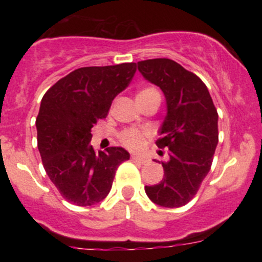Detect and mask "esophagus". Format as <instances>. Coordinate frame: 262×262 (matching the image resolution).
Wrapping results in <instances>:
<instances>
[{"label": "esophagus", "instance_id": "1", "mask_svg": "<svg viewBox=\"0 0 262 262\" xmlns=\"http://www.w3.org/2000/svg\"><path fill=\"white\" fill-rule=\"evenodd\" d=\"M132 159H133L134 161H138V162H140V164H143V165H145V164H148V160H146L145 158H141V156H139V155H132Z\"/></svg>", "mask_w": 262, "mask_h": 262}]
</instances>
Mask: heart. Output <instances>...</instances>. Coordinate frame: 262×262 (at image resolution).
<instances>
[{
	"label": "heart",
	"mask_w": 262,
	"mask_h": 262,
	"mask_svg": "<svg viewBox=\"0 0 262 262\" xmlns=\"http://www.w3.org/2000/svg\"><path fill=\"white\" fill-rule=\"evenodd\" d=\"M148 97H156L160 98V92L155 87H144L143 90H140L138 92L137 98H148ZM148 132L139 130V129L130 128L123 130L119 134V141L122 143V145H124L125 148L130 150H138L143 148V145L145 144V139L148 137Z\"/></svg>",
	"instance_id": "b5f03b06"
}]
</instances>
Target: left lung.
Wrapping results in <instances>:
<instances>
[{
  "instance_id": "1",
  "label": "left lung",
  "mask_w": 262,
  "mask_h": 262,
  "mask_svg": "<svg viewBox=\"0 0 262 262\" xmlns=\"http://www.w3.org/2000/svg\"><path fill=\"white\" fill-rule=\"evenodd\" d=\"M138 70L160 87L167 104L156 145L169 149V159L161 161L162 181L145 186V192L159 206L182 207L196 196L212 166L218 144L217 108L203 81L173 60H143Z\"/></svg>"
}]
</instances>
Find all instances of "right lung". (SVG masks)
I'll use <instances>...</instances> for the list:
<instances>
[{
    "instance_id": "1",
    "label": "right lung",
    "mask_w": 262,
    "mask_h": 262,
    "mask_svg": "<svg viewBox=\"0 0 262 262\" xmlns=\"http://www.w3.org/2000/svg\"><path fill=\"white\" fill-rule=\"evenodd\" d=\"M137 64L80 68L45 92L35 121L45 172L68 202L87 207L101 202L129 152L111 146L96 152L91 129L106 118L112 101L127 89Z\"/></svg>"
}]
</instances>
